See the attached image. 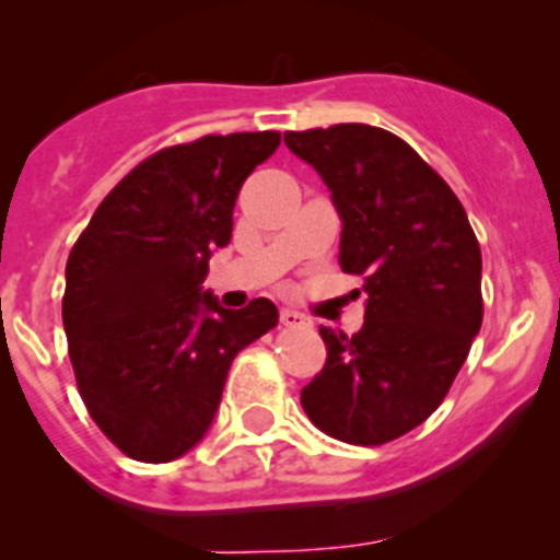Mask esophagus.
<instances>
[{"instance_id": "esophagus-1", "label": "esophagus", "mask_w": 560, "mask_h": 560, "mask_svg": "<svg viewBox=\"0 0 560 560\" xmlns=\"http://www.w3.org/2000/svg\"><path fill=\"white\" fill-rule=\"evenodd\" d=\"M281 325H287V327H308V325H312V322H308L301 312H292V308H281Z\"/></svg>"}]
</instances>
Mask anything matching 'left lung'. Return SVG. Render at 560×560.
<instances>
[{
  "instance_id": "obj_1",
  "label": "left lung",
  "mask_w": 560,
  "mask_h": 560,
  "mask_svg": "<svg viewBox=\"0 0 560 560\" xmlns=\"http://www.w3.org/2000/svg\"><path fill=\"white\" fill-rule=\"evenodd\" d=\"M284 143L330 189L338 265L365 292L354 336L319 327L327 363L301 404L338 442H393L439 409L482 327L477 235L442 175L387 129L336 124Z\"/></svg>"
}]
</instances>
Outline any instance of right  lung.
Segmentation results:
<instances>
[{
    "label": "right lung",
    "mask_w": 560,
    "mask_h": 560,
    "mask_svg": "<svg viewBox=\"0 0 560 560\" xmlns=\"http://www.w3.org/2000/svg\"><path fill=\"white\" fill-rule=\"evenodd\" d=\"M279 143V132H235L160 151L118 180L72 246L61 319L78 389L135 460L200 444L235 354L279 325L268 298L233 312L202 287L241 186Z\"/></svg>",
    "instance_id": "add662e5"
}]
</instances>
